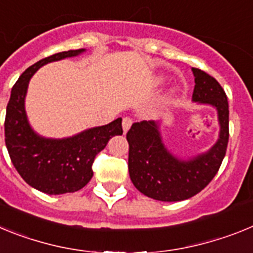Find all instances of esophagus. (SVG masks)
<instances>
[{"instance_id": "34e87169", "label": "esophagus", "mask_w": 253, "mask_h": 253, "mask_svg": "<svg viewBox=\"0 0 253 253\" xmlns=\"http://www.w3.org/2000/svg\"><path fill=\"white\" fill-rule=\"evenodd\" d=\"M131 123L133 122H131L130 118H124V119H123V131H124V133H126V131L130 129Z\"/></svg>"}]
</instances>
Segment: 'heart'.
Segmentation results:
<instances>
[{
	"label": "heart",
	"mask_w": 253,
	"mask_h": 253,
	"mask_svg": "<svg viewBox=\"0 0 253 253\" xmlns=\"http://www.w3.org/2000/svg\"><path fill=\"white\" fill-rule=\"evenodd\" d=\"M163 81H165V78H163V77H160V78H158V80H157L158 84H161V82H163Z\"/></svg>",
	"instance_id": "heart-1"
}]
</instances>
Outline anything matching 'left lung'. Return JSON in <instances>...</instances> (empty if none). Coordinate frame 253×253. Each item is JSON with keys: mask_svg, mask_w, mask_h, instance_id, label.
Returning <instances> with one entry per match:
<instances>
[{"mask_svg": "<svg viewBox=\"0 0 253 253\" xmlns=\"http://www.w3.org/2000/svg\"><path fill=\"white\" fill-rule=\"evenodd\" d=\"M193 101L214 107L219 135L204 153L181 158L163 143L161 123H134L126 134L129 143V176L143 195L160 202H181L200 193L216 175L227 151L229 138V110L227 95L215 78L198 68Z\"/></svg>", "mask_w": 253, "mask_h": 253, "instance_id": "left-lung-1", "label": "left lung"}]
</instances>
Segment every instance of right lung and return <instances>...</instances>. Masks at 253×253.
I'll return each instance as SVG.
<instances>
[{
    "instance_id": "right-lung-1",
    "label": "right lung",
    "mask_w": 253,
    "mask_h": 253,
    "mask_svg": "<svg viewBox=\"0 0 253 253\" xmlns=\"http://www.w3.org/2000/svg\"><path fill=\"white\" fill-rule=\"evenodd\" d=\"M84 51H60L29 67L12 87L6 109L4 142L12 165L26 184L49 195L75 193L86 186L93 176L96 154L111 138L123 134L122 118L66 138H46L31 128L25 110L30 78L40 67Z\"/></svg>"
}]
</instances>
